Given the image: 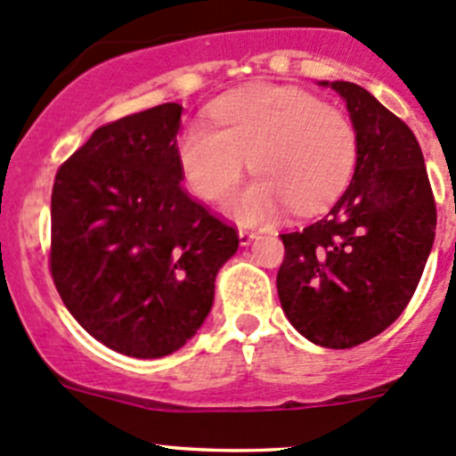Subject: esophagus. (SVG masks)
<instances>
[{"label": "esophagus", "instance_id": "1", "mask_svg": "<svg viewBox=\"0 0 456 456\" xmlns=\"http://www.w3.org/2000/svg\"><path fill=\"white\" fill-rule=\"evenodd\" d=\"M256 238V233L249 232V229H238V240H240L242 247H249Z\"/></svg>", "mask_w": 456, "mask_h": 456}]
</instances>
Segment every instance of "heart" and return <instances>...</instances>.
Returning <instances> with one entry per match:
<instances>
[{"label":"heart","mask_w":456,"mask_h":456,"mask_svg":"<svg viewBox=\"0 0 456 456\" xmlns=\"http://www.w3.org/2000/svg\"><path fill=\"white\" fill-rule=\"evenodd\" d=\"M211 123H191L178 136L183 176L202 200H218L245 169L257 176L224 202L245 224L275 223L289 207L326 209L351 183L357 130L342 110L291 86L254 84L220 96Z\"/></svg>","instance_id":"heart-1"}]
</instances>
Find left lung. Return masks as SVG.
Here are the masks:
<instances>
[{
    "instance_id": "8db88e82",
    "label": "left lung",
    "mask_w": 456,
    "mask_h": 456,
    "mask_svg": "<svg viewBox=\"0 0 456 456\" xmlns=\"http://www.w3.org/2000/svg\"><path fill=\"white\" fill-rule=\"evenodd\" d=\"M320 86L346 101L357 163L324 218L280 236L278 296L309 342L353 348L388 329L411 302L435 242L436 207L411 127L362 86Z\"/></svg>"
}]
</instances>
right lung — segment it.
Returning a JSON list of instances; mask_svg holds the SVG:
<instances>
[{
  "label": "right lung",
  "mask_w": 456,
  "mask_h": 456,
  "mask_svg": "<svg viewBox=\"0 0 456 456\" xmlns=\"http://www.w3.org/2000/svg\"><path fill=\"white\" fill-rule=\"evenodd\" d=\"M181 114L163 103L99 127L53 187L54 287L92 338L139 360L194 338L238 251L236 229L181 187Z\"/></svg>",
  "instance_id": "1"
}]
</instances>
